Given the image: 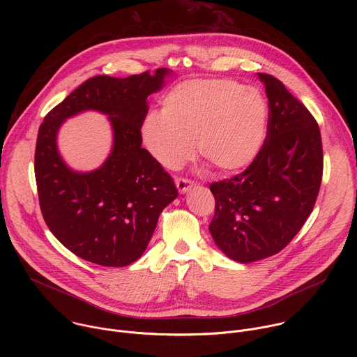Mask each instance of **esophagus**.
Masks as SVG:
<instances>
[{"mask_svg": "<svg viewBox=\"0 0 357 357\" xmlns=\"http://www.w3.org/2000/svg\"><path fill=\"white\" fill-rule=\"evenodd\" d=\"M175 183H176V188L181 193H186L188 190H190L193 188V182L186 179V178H176Z\"/></svg>", "mask_w": 357, "mask_h": 357, "instance_id": "esophagus-1", "label": "esophagus"}]
</instances>
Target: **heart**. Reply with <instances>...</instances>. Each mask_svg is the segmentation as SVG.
Listing matches in <instances>:
<instances>
[{"label":"heart","instance_id":"obj_1","mask_svg":"<svg viewBox=\"0 0 357 357\" xmlns=\"http://www.w3.org/2000/svg\"><path fill=\"white\" fill-rule=\"evenodd\" d=\"M268 107L261 93L223 79L192 80L172 89L161 114H149L142 127L145 145L169 169L188 162L197 149L222 172L248 167L266 141Z\"/></svg>","mask_w":357,"mask_h":357}]
</instances>
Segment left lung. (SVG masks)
Returning a JSON list of instances; mask_svg holds the SVG:
<instances>
[{
    "label": "left lung",
    "mask_w": 357,
    "mask_h": 357,
    "mask_svg": "<svg viewBox=\"0 0 357 357\" xmlns=\"http://www.w3.org/2000/svg\"><path fill=\"white\" fill-rule=\"evenodd\" d=\"M268 97L267 135L245 171L211 185L209 231L226 256L252 263L280 252L310 218L324 152L317 120L277 77L259 73Z\"/></svg>",
    "instance_id": "8db88e82"
}]
</instances>
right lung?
Masks as SVG:
<instances>
[{
	"label": "right lung",
	"instance_id": "1",
	"mask_svg": "<svg viewBox=\"0 0 357 357\" xmlns=\"http://www.w3.org/2000/svg\"><path fill=\"white\" fill-rule=\"evenodd\" d=\"M168 75L162 68L154 75L87 79L39 127L35 179L42 216L54 236L86 261L126 267L138 260L161 212L178 196L171 175L141 146L146 98L162 89ZM86 109L111 116L115 141L107 162L82 174L63 162L56 137L66 118Z\"/></svg>",
	"mask_w": 357,
	"mask_h": 357
}]
</instances>
